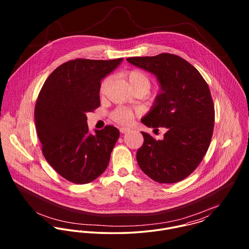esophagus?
<instances>
[{
    "label": "esophagus",
    "mask_w": 249,
    "mask_h": 249,
    "mask_svg": "<svg viewBox=\"0 0 249 249\" xmlns=\"http://www.w3.org/2000/svg\"><path fill=\"white\" fill-rule=\"evenodd\" d=\"M120 131H121L122 133H126V132H129L130 129L127 128V127H121V128H120Z\"/></svg>",
    "instance_id": "obj_1"
}]
</instances>
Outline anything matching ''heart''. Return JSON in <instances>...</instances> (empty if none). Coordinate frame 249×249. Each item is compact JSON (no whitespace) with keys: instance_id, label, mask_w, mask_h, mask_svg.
<instances>
[{"instance_id":"1","label":"heart","mask_w":249,"mask_h":249,"mask_svg":"<svg viewBox=\"0 0 249 249\" xmlns=\"http://www.w3.org/2000/svg\"><path fill=\"white\" fill-rule=\"evenodd\" d=\"M126 78H127V81L132 90L138 89V88H143L147 91L149 90L150 81H149L148 77L144 73H142V71H129L126 74ZM108 80H109V77L104 79V81L102 82L101 89H100L101 93H104ZM112 119L121 124H128L133 119V112L129 108L119 107L112 113Z\"/></svg>"}]
</instances>
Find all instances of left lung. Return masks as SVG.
<instances>
[{
    "instance_id": "1",
    "label": "left lung",
    "mask_w": 249,
    "mask_h": 249,
    "mask_svg": "<svg viewBox=\"0 0 249 249\" xmlns=\"http://www.w3.org/2000/svg\"><path fill=\"white\" fill-rule=\"evenodd\" d=\"M126 60L153 73L160 94L142 118L147 127H166L163 140L142 132L137 151L142 172L159 183H176L199 165L212 139L214 109L209 87L193 65L178 55L129 57Z\"/></svg>"
}]
</instances>
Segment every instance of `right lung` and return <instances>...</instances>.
I'll list each match as a JSON object with an SVG mask.
<instances>
[{
  "instance_id": "1",
  "label": "right lung",
  "mask_w": 249,
  "mask_h": 249,
  "mask_svg": "<svg viewBox=\"0 0 249 249\" xmlns=\"http://www.w3.org/2000/svg\"><path fill=\"white\" fill-rule=\"evenodd\" d=\"M123 60L68 61L49 75L38 95L35 121L42 152L72 183L92 182L107 170L120 131L107 125L90 133L86 114L100 107L101 81Z\"/></svg>"
}]
</instances>
